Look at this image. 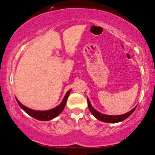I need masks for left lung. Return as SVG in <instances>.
<instances>
[{
    "label": "left lung",
    "mask_w": 155,
    "mask_h": 155,
    "mask_svg": "<svg viewBox=\"0 0 155 155\" xmlns=\"http://www.w3.org/2000/svg\"><path fill=\"white\" fill-rule=\"evenodd\" d=\"M87 102H88V107L89 110H90L91 113L94 115L97 120L102 121V122L105 123H110V124H115V123H118L121 122V121L126 120V118L131 115L132 113H134V111L135 110L137 106H136L135 107H134L131 110H130L128 113H125L123 115H105V114H102L101 113L96 110L94 107H92V104H91L90 101L88 98H87Z\"/></svg>",
    "instance_id": "obj_1"
}]
</instances>
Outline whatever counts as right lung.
Here are the masks:
<instances>
[{
  "label": "right lung",
  "mask_w": 155,
  "mask_h": 155,
  "mask_svg": "<svg viewBox=\"0 0 155 155\" xmlns=\"http://www.w3.org/2000/svg\"><path fill=\"white\" fill-rule=\"evenodd\" d=\"M71 92V89L68 90L66 92V94H65L64 97H63L62 102H61L59 105H58L57 107L53 108V109L48 110H35L30 109V108L26 107L24 105L18 101V100L16 97V101L18 105L20 106V107L23 110L27 113L28 115H30L31 117L34 118L37 120H42V121H46V120H50L52 119L55 118V117H57L58 115H59L61 113V112L63 110L65 106H66V103L67 101V99L68 97Z\"/></svg>",
  "instance_id": "right-lung-1"
}]
</instances>
